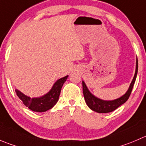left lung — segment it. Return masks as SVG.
Returning a JSON list of instances; mask_svg holds the SVG:
<instances>
[{
    "instance_id": "left-lung-1",
    "label": "left lung",
    "mask_w": 146,
    "mask_h": 146,
    "mask_svg": "<svg viewBox=\"0 0 146 146\" xmlns=\"http://www.w3.org/2000/svg\"><path fill=\"white\" fill-rule=\"evenodd\" d=\"M138 59H137L135 76H134L132 82H131V85H130V87L128 88V91L122 97L113 100H103L95 97L93 95H92L90 93L88 88L86 87L85 83L83 81V96H84L85 100H86V103L88 105V106L91 110H93V111L100 113H110L115 111V109L118 108L120 106L125 103L128 100V99L129 98L131 91L133 90V88L134 83H135V79H136L137 73H138Z\"/></svg>"
}]
</instances>
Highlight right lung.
Returning <instances> with one entry per match:
<instances>
[{
	"instance_id": "1",
	"label": "right lung",
	"mask_w": 146,
	"mask_h": 146,
	"mask_svg": "<svg viewBox=\"0 0 146 146\" xmlns=\"http://www.w3.org/2000/svg\"><path fill=\"white\" fill-rule=\"evenodd\" d=\"M68 77V76H66L58 80L53 85L51 90L47 94L40 98H31L30 97L23 94L18 90H15V93L18 97L22 100L23 104L31 109V111L35 112H45L52 108L58 102L62 86L66 82Z\"/></svg>"
}]
</instances>
